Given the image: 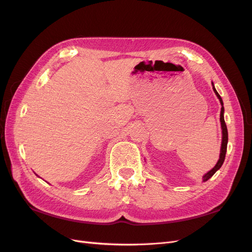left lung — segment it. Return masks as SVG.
Instances as JSON below:
<instances>
[{
	"label": "left lung",
	"mask_w": 252,
	"mask_h": 252,
	"mask_svg": "<svg viewBox=\"0 0 252 252\" xmlns=\"http://www.w3.org/2000/svg\"><path fill=\"white\" fill-rule=\"evenodd\" d=\"M212 88H213V91H215V94H217V96L219 97L220 100V105H222V108H220V127H222V146H220V158L219 161L217 163V165L213 167V168L208 171L207 173H206L204 177H203V181L206 182L208 181L213 174H215L220 167H222L223 163H224V159H225V156H226V151H227V143H228V131H227V126H226V123H225V120H224V106H223V100L222 97H220V95L218 94V91L216 90L215 88V85H213L212 83Z\"/></svg>",
	"instance_id": "left-lung-1"
}]
</instances>
